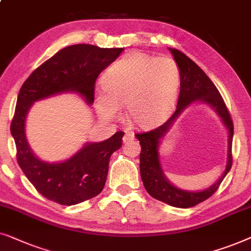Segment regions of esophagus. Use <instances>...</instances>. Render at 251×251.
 Masks as SVG:
<instances>
[{"label": "esophagus", "instance_id": "obj_1", "mask_svg": "<svg viewBox=\"0 0 251 251\" xmlns=\"http://www.w3.org/2000/svg\"><path fill=\"white\" fill-rule=\"evenodd\" d=\"M134 137H135V136H134V134L132 132H126L124 137H123V142H124V143L129 142V141L134 140Z\"/></svg>", "mask_w": 251, "mask_h": 251}]
</instances>
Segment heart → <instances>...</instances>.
<instances>
[{
	"label": "heart",
	"mask_w": 251,
	"mask_h": 251,
	"mask_svg": "<svg viewBox=\"0 0 251 251\" xmlns=\"http://www.w3.org/2000/svg\"><path fill=\"white\" fill-rule=\"evenodd\" d=\"M181 73L169 56L129 52L102 76L104 93L97 99L101 117L112 119L126 105L127 117L140 127L164 121L177 102Z\"/></svg>",
	"instance_id": "heart-1"
}]
</instances>
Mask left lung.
<instances>
[{
    "instance_id": "obj_1",
    "label": "left lung",
    "mask_w": 251,
    "mask_h": 251,
    "mask_svg": "<svg viewBox=\"0 0 251 251\" xmlns=\"http://www.w3.org/2000/svg\"><path fill=\"white\" fill-rule=\"evenodd\" d=\"M169 50L174 55L175 61L179 68V73H181L177 107H176V110L172 115V117L159 127L151 129L149 132L135 134L137 140L140 141V146L142 148L140 153V173L144 188L154 199L171 204L173 207L190 208L213 196L220 188L225 176L230 172L233 162L232 139L234 127H233L230 111L227 110L223 98L218 92L217 87L209 79V77L204 74L203 70L195 61H192L183 52L176 50V49H169ZM196 100L206 101L213 106L224 119L229 129V156L227 169L222 177L214 186L204 192L190 193L177 189L165 179L159 162L157 147L159 146L160 139L182 109Z\"/></svg>"
}]
</instances>
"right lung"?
<instances>
[{"label":"right lung","instance_id":"right-lung-1","mask_svg":"<svg viewBox=\"0 0 251 251\" xmlns=\"http://www.w3.org/2000/svg\"><path fill=\"white\" fill-rule=\"evenodd\" d=\"M124 51L91 44L70 45L47 60L25 80L18 94L11 134L17 161L34 188L47 199L73 206L98 196L104 188L111 154L121 149L124 132L103 142L87 143L70 159L49 164L34 156L25 134V122L35 101L62 92H77L91 104L95 80Z\"/></svg>","mask_w":251,"mask_h":251}]
</instances>
